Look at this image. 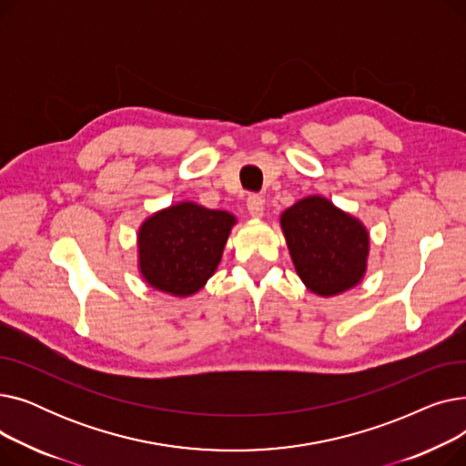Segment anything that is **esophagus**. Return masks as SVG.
I'll list each match as a JSON object with an SVG mask.
<instances>
[{
    "label": "esophagus",
    "mask_w": 466,
    "mask_h": 466,
    "mask_svg": "<svg viewBox=\"0 0 466 466\" xmlns=\"http://www.w3.org/2000/svg\"><path fill=\"white\" fill-rule=\"evenodd\" d=\"M248 209H249L251 217L260 218L264 215V200H262V196L251 194L249 198H248Z\"/></svg>",
    "instance_id": "esophagus-1"
}]
</instances>
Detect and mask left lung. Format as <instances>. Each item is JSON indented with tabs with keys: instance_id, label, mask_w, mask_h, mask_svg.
<instances>
[{
	"instance_id": "left-lung-1",
	"label": "left lung",
	"mask_w": 466,
	"mask_h": 466,
	"mask_svg": "<svg viewBox=\"0 0 466 466\" xmlns=\"http://www.w3.org/2000/svg\"><path fill=\"white\" fill-rule=\"evenodd\" d=\"M281 230L304 285L319 297H336L366 274L370 236L360 220L313 194L281 213Z\"/></svg>"
}]
</instances>
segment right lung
Listing matches in <instances>:
<instances>
[{
    "label": "right lung",
    "mask_w": 466,
    "mask_h": 466,
    "mask_svg": "<svg viewBox=\"0 0 466 466\" xmlns=\"http://www.w3.org/2000/svg\"><path fill=\"white\" fill-rule=\"evenodd\" d=\"M236 217L179 202L147 217L137 232L145 283L171 297H190L215 274Z\"/></svg>",
    "instance_id": "right-lung-1"
}]
</instances>
